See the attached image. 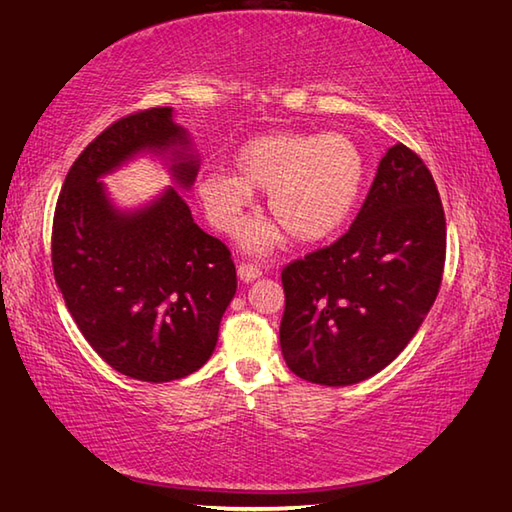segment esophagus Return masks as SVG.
Masks as SVG:
<instances>
[{
	"mask_svg": "<svg viewBox=\"0 0 512 512\" xmlns=\"http://www.w3.org/2000/svg\"><path fill=\"white\" fill-rule=\"evenodd\" d=\"M238 276H241V280H245V283H249V280H256L263 276V269H260L256 263H243L238 265Z\"/></svg>",
	"mask_w": 512,
	"mask_h": 512,
	"instance_id": "34e87169",
	"label": "esophagus"
}]
</instances>
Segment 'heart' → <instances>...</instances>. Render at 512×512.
<instances>
[{
	"label": "heart",
	"mask_w": 512,
	"mask_h": 512,
	"mask_svg": "<svg viewBox=\"0 0 512 512\" xmlns=\"http://www.w3.org/2000/svg\"><path fill=\"white\" fill-rule=\"evenodd\" d=\"M364 176V154L344 134L269 132L238 148L234 172L198 176L196 194L214 227L232 234L254 192H265V210L274 221L245 232L249 247L265 249L285 232L298 243H318L340 232L356 212Z\"/></svg>",
	"instance_id": "1"
}]
</instances>
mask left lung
Wrapping results in <instances>:
<instances>
[{"label":"left lung","instance_id":"obj_1","mask_svg":"<svg viewBox=\"0 0 512 512\" xmlns=\"http://www.w3.org/2000/svg\"><path fill=\"white\" fill-rule=\"evenodd\" d=\"M446 218L424 161L404 143L382 156L356 221L280 278V349L298 378L347 387L400 356L442 285Z\"/></svg>","mask_w":512,"mask_h":512}]
</instances>
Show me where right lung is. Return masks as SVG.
Segmentation results:
<instances>
[{"instance_id": "add662e5", "label": "right lung", "mask_w": 512, "mask_h": 512, "mask_svg": "<svg viewBox=\"0 0 512 512\" xmlns=\"http://www.w3.org/2000/svg\"><path fill=\"white\" fill-rule=\"evenodd\" d=\"M139 152H170L176 185L190 190L198 161L172 108L114 121L66 174L52 221V271L83 338L112 369L170 382L210 360L236 294V267L174 187L134 212L110 203L99 179Z\"/></svg>"}]
</instances>
